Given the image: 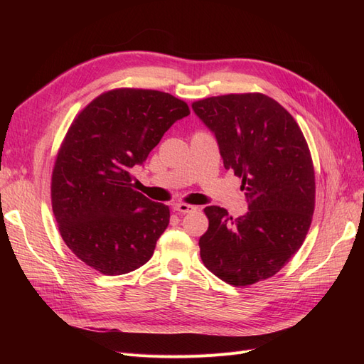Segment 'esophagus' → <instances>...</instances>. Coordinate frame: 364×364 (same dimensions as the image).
<instances>
[{
	"instance_id": "obj_1",
	"label": "esophagus",
	"mask_w": 364,
	"mask_h": 364,
	"mask_svg": "<svg viewBox=\"0 0 364 364\" xmlns=\"http://www.w3.org/2000/svg\"><path fill=\"white\" fill-rule=\"evenodd\" d=\"M173 208H174V211L182 213V214L193 213V211H196V209H197V206H193V205H188V203H176Z\"/></svg>"
}]
</instances>
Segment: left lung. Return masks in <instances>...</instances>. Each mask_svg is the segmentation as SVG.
<instances>
[{
  "instance_id": "obj_1",
  "label": "left lung",
  "mask_w": 364,
  "mask_h": 364,
  "mask_svg": "<svg viewBox=\"0 0 364 364\" xmlns=\"http://www.w3.org/2000/svg\"><path fill=\"white\" fill-rule=\"evenodd\" d=\"M193 109L214 132L225 168L243 179L249 203L238 218L220 206L203 209L205 267L234 287L272 278L302 246L314 213V167L302 130L259 92L209 97Z\"/></svg>"
}]
</instances>
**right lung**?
I'll list each match as a JSON object with an SVG mask.
<instances>
[{"instance_id":"add662e5","label":"right lung","mask_w":364,"mask_h":364,"mask_svg":"<svg viewBox=\"0 0 364 364\" xmlns=\"http://www.w3.org/2000/svg\"><path fill=\"white\" fill-rule=\"evenodd\" d=\"M186 115L188 105L171 94L118 87L74 118L54 161L51 206L65 245L86 266L115 277L151 258L170 208L135 191L130 170Z\"/></svg>"}]
</instances>
